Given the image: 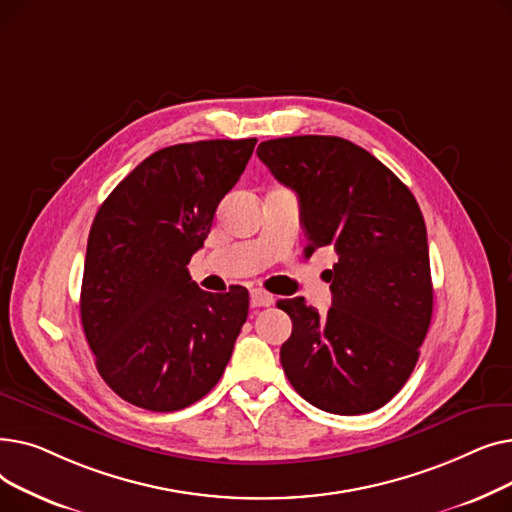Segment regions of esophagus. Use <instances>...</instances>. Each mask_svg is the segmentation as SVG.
Here are the masks:
<instances>
[{
  "label": "esophagus",
  "instance_id": "1",
  "mask_svg": "<svg viewBox=\"0 0 512 512\" xmlns=\"http://www.w3.org/2000/svg\"><path fill=\"white\" fill-rule=\"evenodd\" d=\"M274 297L270 292H265V290H259V288H255V290H251V307H270V305H274Z\"/></svg>",
  "mask_w": 512,
  "mask_h": 512
}]
</instances>
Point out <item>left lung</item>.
<instances>
[{
    "label": "left lung",
    "mask_w": 512,
    "mask_h": 512,
    "mask_svg": "<svg viewBox=\"0 0 512 512\" xmlns=\"http://www.w3.org/2000/svg\"><path fill=\"white\" fill-rule=\"evenodd\" d=\"M257 155L299 195L307 255H338L328 315L303 297L278 301L292 319L280 348L286 378L321 411L380 409L409 380L432 321L421 209L380 159L340 137L272 139Z\"/></svg>",
    "instance_id": "8db88e82"
}]
</instances>
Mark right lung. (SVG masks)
Listing matches in <instances>:
<instances>
[{
	"label": "right lung",
	"mask_w": 512,
	"mask_h": 512,
	"mask_svg": "<svg viewBox=\"0 0 512 512\" xmlns=\"http://www.w3.org/2000/svg\"><path fill=\"white\" fill-rule=\"evenodd\" d=\"M257 139L159 149L99 207L87 242L80 319L103 382L147 411L201 400L232 357L249 290L205 292L186 265Z\"/></svg>",
	"instance_id": "obj_1"
}]
</instances>
